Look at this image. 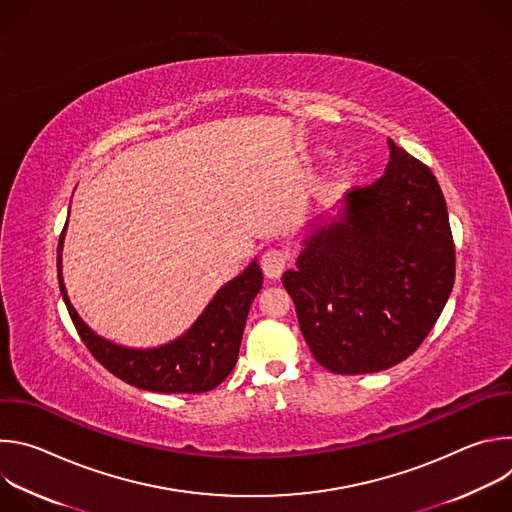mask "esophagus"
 Returning <instances> with one entry per match:
<instances>
[{
  "instance_id": "obj_1",
  "label": "esophagus",
  "mask_w": 512,
  "mask_h": 512,
  "mask_svg": "<svg viewBox=\"0 0 512 512\" xmlns=\"http://www.w3.org/2000/svg\"><path fill=\"white\" fill-rule=\"evenodd\" d=\"M259 265H261L265 277H269V279H279L281 273H283V269H285V265H287V257H285V253L279 251V249H269V251H265V253L261 255Z\"/></svg>"
}]
</instances>
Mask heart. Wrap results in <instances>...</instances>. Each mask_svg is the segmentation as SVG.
Here are the masks:
<instances>
[{"label": "heart", "mask_w": 512, "mask_h": 512, "mask_svg": "<svg viewBox=\"0 0 512 512\" xmlns=\"http://www.w3.org/2000/svg\"><path fill=\"white\" fill-rule=\"evenodd\" d=\"M322 156L326 152H320ZM354 176V166L350 162H340L336 166H332L328 172H324V176L316 182V188H314V198L318 202H330L334 198H338L350 184Z\"/></svg>", "instance_id": "heart-1"}]
</instances>
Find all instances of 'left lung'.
Instances as JSON below:
<instances>
[{"mask_svg": "<svg viewBox=\"0 0 512 512\" xmlns=\"http://www.w3.org/2000/svg\"><path fill=\"white\" fill-rule=\"evenodd\" d=\"M387 143L383 178L308 223L296 269L281 277L314 358L338 375L379 373L413 354L454 287L442 188Z\"/></svg>", "mask_w": 512, "mask_h": 512, "instance_id": "1", "label": "left lung"}]
</instances>
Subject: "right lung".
Masks as SVG:
<instances>
[{
    "mask_svg": "<svg viewBox=\"0 0 512 512\" xmlns=\"http://www.w3.org/2000/svg\"><path fill=\"white\" fill-rule=\"evenodd\" d=\"M66 225L58 241L56 259L60 294L83 342L109 373L137 389L154 393H206L229 377L237 364L249 308L263 285L257 259L216 291L184 334L160 346L131 348L93 332L72 308L62 279Z\"/></svg>",
    "mask_w": 512,
    "mask_h": 512,
    "instance_id": "obj_1",
    "label": "right lung"
}]
</instances>
